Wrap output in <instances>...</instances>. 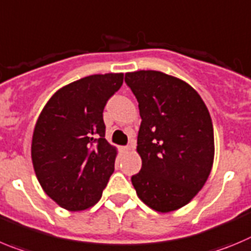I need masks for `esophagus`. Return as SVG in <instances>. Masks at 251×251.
<instances>
[{
    "mask_svg": "<svg viewBox=\"0 0 251 251\" xmlns=\"http://www.w3.org/2000/svg\"><path fill=\"white\" fill-rule=\"evenodd\" d=\"M130 149H132V147L128 146V147H122L121 151H124V153H127V151H129Z\"/></svg>",
    "mask_w": 251,
    "mask_h": 251,
    "instance_id": "34e87169",
    "label": "esophagus"
}]
</instances>
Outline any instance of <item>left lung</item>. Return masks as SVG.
I'll use <instances>...</instances> for the list:
<instances>
[{
	"instance_id": "obj_1",
	"label": "left lung",
	"mask_w": 251,
	"mask_h": 251,
	"mask_svg": "<svg viewBox=\"0 0 251 251\" xmlns=\"http://www.w3.org/2000/svg\"><path fill=\"white\" fill-rule=\"evenodd\" d=\"M142 123L132 176L138 198L159 213L187 205L204 187L214 162V130L205 103L192 86L159 71L126 73Z\"/></svg>"
}]
</instances>
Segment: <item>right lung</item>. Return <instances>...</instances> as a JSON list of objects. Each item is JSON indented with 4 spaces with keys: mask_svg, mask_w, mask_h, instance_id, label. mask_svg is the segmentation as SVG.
Listing matches in <instances>:
<instances>
[{
    "mask_svg": "<svg viewBox=\"0 0 251 251\" xmlns=\"http://www.w3.org/2000/svg\"><path fill=\"white\" fill-rule=\"evenodd\" d=\"M123 75H93L62 87L37 119L31 146L34 173L61 208L93 206L114 172L117 148L104 138L103 109Z\"/></svg>",
    "mask_w": 251,
    "mask_h": 251,
    "instance_id": "add662e5",
    "label": "right lung"
}]
</instances>
